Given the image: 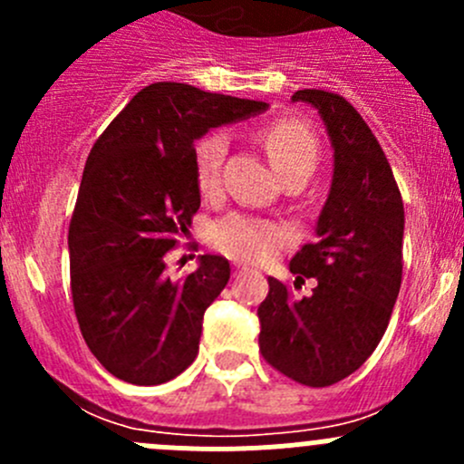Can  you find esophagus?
<instances>
[{
	"instance_id": "esophagus-1",
	"label": "esophagus",
	"mask_w": 464,
	"mask_h": 464,
	"mask_svg": "<svg viewBox=\"0 0 464 464\" xmlns=\"http://www.w3.org/2000/svg\"><path fill=\"white\" fill-rule=\"evenodd\" d=\"M245 271H246V266H242V265H236V266H233V276H236V278H237V276L245 274Z\"/></svg>"
}]
</instances>
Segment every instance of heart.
Masks as SVG:
<instances>
[{
	"label": "heart",
	"mask_w": 464,
	"mask_h": 464,
	"mask_svg": "<svg viewBox=\"0 0 464 464\" xmlns=\"http://www.w3.org/2000/svg\"><path fill=\"white\" fill-rule=\"evenodd\" d=\"M269 154L271 166L283 179L310 177L319 161V141L305 123L296 119H276L256 132ZM227 137L222 132L206 134L195 145V181L204 198H210L222 184V163L227 157ZM287 231L269 219L231 213L219 219L210 231L215 249L245 262H265L287 242Z\"/></svg>",
	"instance_id": "heart-1"
}]
</instances>
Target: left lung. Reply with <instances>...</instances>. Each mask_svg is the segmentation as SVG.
<instances>
[{"label":"left lung","mask_w":464,"mask_h":464,"mask_svg":"<svg viewBox=\"0 0 464 464\" xmlns=\"http://www.w3.org/2000/svg\"><path fill=\"white\" fill-rule=\"evenodd\" d=\"M292 101L316 107L334 148V175L316 222V242L289 262L296 298L269 278L258 307L265 362L303 386L323 388L353 375L372 354L391 321L401 285L404 204L391 163L366 121L343 96L301 89Z\"/></svg>","instance_id":"left-lung-1"}]
</instances>
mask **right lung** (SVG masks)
Here are the masks:
<instances>
[{
	"mask_svg": "<svg viewBox=\"0 0 464 464\" xmlns=\"http://www.w3.org/2000/svg\"><path fill=\"white\" fill-rule=\"evenodd\" d=\"M265 110L262 101L154 82L93 143L69 224V271L82 339L114 377L157 386L198 357L204 312L231 266L202 256L186 278L166 274L168 251L199 210L195 139Z\"/></svg>",
	"mask_w": 464,
	"mask_h": 464,
	"instance_id": "1",
	"label": "right lung"
}]
</instances>
